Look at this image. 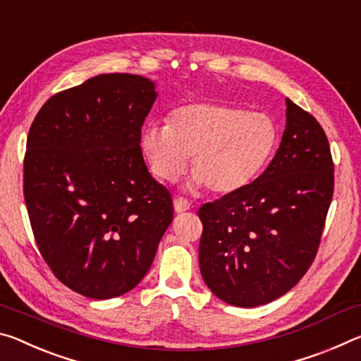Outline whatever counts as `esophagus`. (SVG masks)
<instances>
[{"label":"esophagus","mask_w":361,"mask_h":361,"mask_svg":"<svg viewBox=\"0 0 361 361\" xmlns=\"http://www.w3.org/2000/svg\"><path fill=\"white\" fill-rule=\"evenodd\" d=\"M174 209H176V212H185V211L190 209V203H188L185 198L177 197L174 200Z\"/></svg>","instance_id":"obj_1"}]
</instances>
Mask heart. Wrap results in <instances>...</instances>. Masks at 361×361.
I'll return each mask as SVG.
<instances>
[{"mask_svg":"<svg viewBox=\"0 0 361 361\" xmlns=\"http://www.w3.org/2000/svg\"><path fill=\"white\" fill-rule=\"evenodd\" d=\"M279 145V126L264 111H246L227 104L180 105L164 123H150L139 147L150 173L173 182L192 154L193 187L228 195L243 190L267 166Z\"/></svg>","mask_w":361,"mask_h":361,"instance_id":"heart-1","label":"heart"}]
</instances>
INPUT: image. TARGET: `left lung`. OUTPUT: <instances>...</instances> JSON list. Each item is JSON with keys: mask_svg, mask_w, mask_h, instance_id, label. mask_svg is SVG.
Listing matches in <instances>:
<instances>
[{"mask_svg": "<svg viewBox=\"0 0 361 361\" xmlns=\"http://www.w3.org/2000/svg\"><path fill=\"white\" fill-rule=\"evenodd\" d=\"M333 190L326 134L286 99V126L267 169L198 209L200 270L214 296L250 309L296 286L315 259Z\"/></svg>", "mask_w": 361, "mask_h": 361, "instance_id": "obj_1", "label": "left lung"}]
</instances>
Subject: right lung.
I'll return each instance as SVG.
<instances>
[{
  "label": "right lung",
  "instance_id": "1",
  "mask_svg": "<svg viewBox=\"0 0 361 361\" xmlns=\"http://www.w3.org/2000/svg\"><path fill=\"white\" fill-rule=\"evenodd\" d=\"M157 96L140 75H97L52 96L28 133L23 195L35 240L57 279L86 298L137 286L173 222L171 195L139 147Z\"/></svg>",
  "mask_w": 361,
  "mask_h": 361
}]
</instances>
